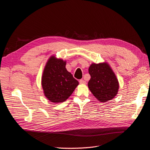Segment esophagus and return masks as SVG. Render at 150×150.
Masks as SVG:
<instances>
[{"label": "esophagus", "instance_id": "34e87169", "mask_svg": "<svg viewBox=\"0 0 150 150\" xmlns=\"http://www.w3.org/2000/svg\"><path fill=\"white\" fill-rule=\"evenodd\" d=\"M79 83H80L81 84H85L86 83V82L83 80H82V79H81V80L79 81Z\"/></svg>", "mask_w": 150, "mask_h": 150}]
</instances>
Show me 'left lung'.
<instances>
[{
	"instance_id": "obj_1",
	"label": "left lung",
	"mask_w": 150,
	"mask_h": 150,
	"mask_svg": "<svg viewBox=\"0 0 150 150\" xmlns=\"http://www.w3.org/2000/svg\"><path fill=\"white\" fill-rule=\"evenodd\" d=\"M91 79L88 86L100 102L111 100L117 93L119 82L111 68L106 63L93 64L89 68Z\"/></svg>"
}]
</instances>
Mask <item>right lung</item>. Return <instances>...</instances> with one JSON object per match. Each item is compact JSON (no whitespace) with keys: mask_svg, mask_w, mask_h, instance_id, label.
Wrapping results in <instances>:
<instances>
[{"mask_svg":"<svg viewBox=\"0 0 150 150\" xmlns=\"http://www.w3.org/2000/svg\"><path fill=\"white\" fill-rule=\"evenodd\" d=\"M65 65V62L52 56L44 69L42 85L45 96L52 102H64L79 85V82L67 71Z\"/></svg>","mask_w":150,"mask_h":150,"instance_id":"obj_1","label":"right lung"}]
</instances>
